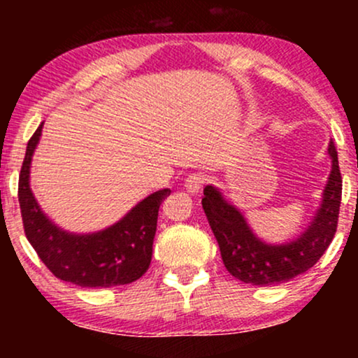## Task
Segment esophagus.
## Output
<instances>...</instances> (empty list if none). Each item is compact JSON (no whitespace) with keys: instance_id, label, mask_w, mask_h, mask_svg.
<instances>
[{"instance_id":"1","label":"esophagus","mask_w":358,"mask_h":358,"mask_svg":"<svg viewBox=\"0 0 358 358\" xmlns=\"http://www.w3.org/2000/svg\"><path fill=\"white\" fill-rule=\"evenodd\" d=\"M203 183H205V176L202 173H190L187 176V180H185V190L192 193V195H195V193L202 190Z\"/></svg>"}]
</instances>
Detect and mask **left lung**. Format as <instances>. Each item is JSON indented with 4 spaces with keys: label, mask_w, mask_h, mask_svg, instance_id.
<instances>
[{
    "label": "left lung",
    "mask_w": 358,
    "mask_h": 358,
    "mask_svg": "<svg viewBox=\"0 0 358 358\" xmlns=\"http://www.w3.org/2000/svg\"><path fill=\"white\" fill-rule=\"evenodd\" d=\"M331 170L313 219L298 237L282 244H269L256 236L248 219L229 202L219 188H203L202 207L220 248L225 268L236 279L254 286L286 282L313 268L328 249L338 224L342 175L334 143L328 145Z\"/></svg>",
    "instance_id": "8db88e82"
}]
</instances>
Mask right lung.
I'll return each mask as SVG.
<instances>
[{"label":"right lung","mask_w":358,"mask_h":358,"mask_svg":"<svg viewBox=\"0 0 358 358\" xmlns=\"http://www.w3.org/2000/svg\"><path fill=\"white\" fill-rule=\"evenodd\" d=\"M43 122L30 138L18 182V200L27 239L62 281L82 287H110L136 281L150 268L158 210L170 188L134 205L116 224L97 232L76 234L60 229L47 217L30 188L31 158Z\"/></svg>","instance_id":"right-lung-1"}]
</instances>
